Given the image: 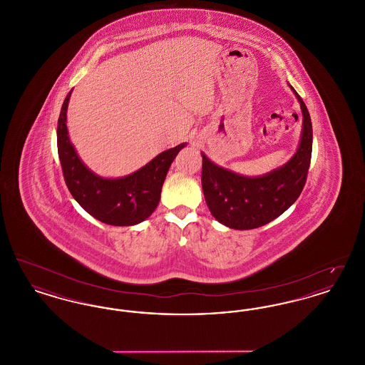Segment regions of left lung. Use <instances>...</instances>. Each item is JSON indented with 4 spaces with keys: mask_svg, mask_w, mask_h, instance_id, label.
Returning <instances> with one entry per match:
<instances>
[{
    "mask_svg": "<svg viewBox=\"0 0 365 365\" xmlns=\"http://www.w3.org/2000/svg\"><path fill=\"white\" fill-rule=\"evenodd\" d=\"M292 90L302 110V134L294 156L284 165L250 178L219 167L201 153L204 197L222 225L234 230L264 226L290 208L304 189L312 156V122L307 105Z\"/></svg>",
    "mask_w": 365,
    "mask_h": 365,
    "instance_id": "1",
    "label": "left lung"
}]
</instances>
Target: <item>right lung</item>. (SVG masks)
Instances as JSON below:
<instances>
[{"mask_svg": "<svg viewBox=\"0 0 365 365\" xmlns=\"http://www.w3.org/2000/svg\"><path fill=\"white\" fill-rule=\"evenodd\" d=\"M67 94L57 122V150L64 180L76 202L97 220L110 226H134L146 220L157 208L161 187L180 143L149 161L133 174L108 179L90 171L71 143L67 130Z\"/></svg>", "mask_w": 365, "mask_h": 365, "instance_id": "obj_1", "label": "right lung"}]
</instances>
